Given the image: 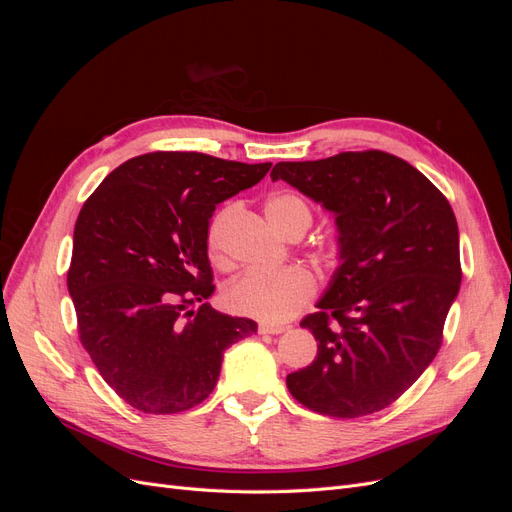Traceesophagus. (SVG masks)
Masks as SVG:
<instances>
[{
	"mask_svg": "<svg viewBox=\"0 0 512 512\" xmlns=\"http://www.w3.org/2000/svg\"><path fill=\"white\" fill-rule=\"evenodd\" d=\"M284 331H286V327H282V324H267V322L258 324V333H262V335H280Z\"/></svg>",
	"mask_w": 512,
	"mask_h": 512,
	"instance_id": "esophagus-1",
	"label": "esophagus"
}]
</instances>
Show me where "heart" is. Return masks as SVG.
Returning <instances> with one entry per match:
<instances>
[{"label": "heart", "mask_w": 512, "mask_h": 512, "mask_svg": "<svg viewBox=\"0 0 512 512\" xmlns=\"http://www.w3.org/2000/svg\"><path fill=\"white\" fill-rule=\"evenodd\" d=\"M267 218L284 237L303 235L312 224V209L297 194H273L267 205ZM211 252L218 256L215 235L209 239ZM316 280L303 267H286L277 271H245L224 290L226 305L241 316L262 322H286L297 316L314 299Z\"/></svg>", "instance_id": "heart-1"}]
</instances>
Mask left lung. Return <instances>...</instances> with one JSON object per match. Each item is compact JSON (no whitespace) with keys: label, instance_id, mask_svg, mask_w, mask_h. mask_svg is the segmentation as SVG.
<instances>
[{"label":"left lung","instance_id":"1","mask_svg":"<svg viewBox=\"0 0 512 512\" xmlns=\"http://www.w3.org/2000/svg\"><path fill=\"white\" fill-rule=\"evenodd\" d=\"M282 179L335 215L339 267L318 312L301 320L318 354L286 378L305 408L335 418L374 414L436 359L461 284L459 230L444 194L386 151L280 162Z\"/></svg>","mask_w":512,"mask_h":512}]
</instances>
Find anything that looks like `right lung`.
<instances>
[{"mask_svg":"<svg viewBox=\"0 0 512 512\" xmlns=\"http://www.w3.org/2000/svg\"><path fill=\"white\" fill-rule=\"evenodd\" d=\"M269 168L153 151L117 166L85 200L68 290L83 348L132 408L175 414L198 406L218 384L224 350L256 333L254 320L207 303L215 290L207 237L215 205Z\"/></svg>","mask_w":512,"mask_h":512,"instance_id":"right-lung-1","label":"right lung"}]
</instances>
